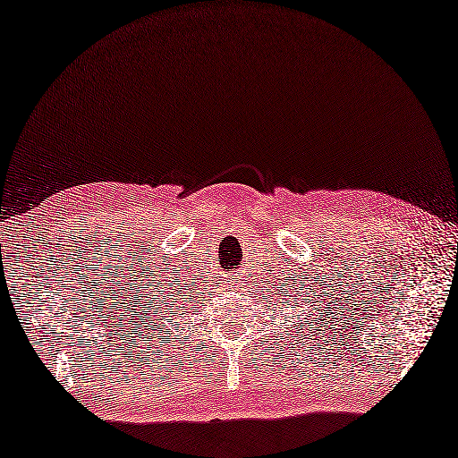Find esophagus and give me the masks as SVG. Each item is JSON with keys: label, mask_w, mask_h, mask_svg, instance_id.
I'll return each instance as SVG.
<instances>
[{"label": "esophagus", "mask_w": 458, "mask_h": 458, "mask_svg": "<svg viewBox=\"0 0 458 458\" xmlns=\"http://www.w3.org/2000/svg\"><path fill=\"white\" fill-rule=\"evenodd\" d=\"M230 285H232V287H240L242 281H230Z\"/></svg>", "instance_id": "34e87169"}]
</instances>
